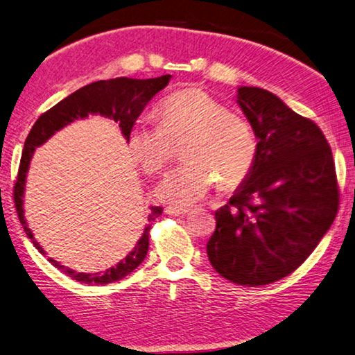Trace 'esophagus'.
<instances>
[{
    "label": "esophagus",
    "mask_w": 355,
    "mask_h": 355,
    "mask_svg": "<svg viewBox=\"0 0 355 355\" xmlns=\"http://www.w3.org/2000/svg\"><path fill=\"white\" fill-rule=\"evenodd\" d=\"M166 214L169 216H184L188 214L191 211V208H177V206H169V208H166Z\"/></svg>",
    "instance_id": "obj_1"
}]
</instances>
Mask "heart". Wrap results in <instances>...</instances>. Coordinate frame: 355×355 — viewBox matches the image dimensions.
Listing matches in <instances>:
<instances>
[{"label":"heart","mask_w":355,"mask_h":355,"mask_svg":"<svg viewBox=\"0 0 355 355\" xmlns=\"http://www.w3.org/2000/svg\"><path fill=\"white\" fill-rule=\"evenodd\" d=\"M159 124L141 119L130 128L127 143L141 169L152 175L164 172L173 158V144L182 143L184 163L166 177L157 197L171 205L202 200L220 183L241 184L253 171L257 143L248 122L203 89H182L158 108Z\"/></svg>","instance_id":"obj_1"}]
</instances>
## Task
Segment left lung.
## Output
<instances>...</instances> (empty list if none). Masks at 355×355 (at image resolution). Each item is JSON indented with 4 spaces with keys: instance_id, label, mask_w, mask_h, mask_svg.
I'll return each mask as SVG.
<instances>
[{
    "instance_id": "left-lung-1",
    "label": "left lung",
    "mask_w": 355,
    "mask_h": 355,
    "mask_svg": "<svg viewBox=\"0 0 355 355\" xmlns=\"http://www.w3.org/2000/svg\"><path fill=\"white\" fill-rule=\"evenodd\" d=\"M257 138L253 171L216 211L206 251L239 286H266L295 272L331 228L340 194L332 150L313 121L257 87L237 89Z\"/></svg>"
}]
</instances>
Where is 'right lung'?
<instances>
[{"label":"right lung","instance_id":"right-lung-1","mask_svg":"<svg viewBox=\"0 0 355 355\" xmlns=\"http://www.w3.org/2000/svg\"><path fill=\"white\" fill-rule=\"evenodd\" d=\"M171 74L155 77V79H128V77H116L110 80H98L82 87L68 98L60 101L48 112H44L40 118L32 125L28 138L24 141V149L21 153L20 167H18L17 183L14 186V202L18 212V218L24 228V233L34 243V247L42 254H46V251L42 248V245L34 239V234L29 230L24 218L23 211V197L26 175H28L29 164L32 155H34L35 147L42 146L53 137L60 128L71 124L76 119L87 118L88 114H101L105 118H112L114 122H119V128L124 138H128L130 128L135 125L138 116L143 113L144 107L149 104L153 96L159 93L171 80ZM163 212L161 206H152L150 214L147 217V225L143 231V236L135 245V248L128 253L124 259L116 263L114 267L105 270L104 273H77L65 266H60L59 262L48 257V261L55 268L68 275L69 278L82 282V284H112L114 281H119L130 275L137 268L149 251V231L152 222H155Z\"/></svg>","mask_w":355,"mask_h":355}]
</instances>
